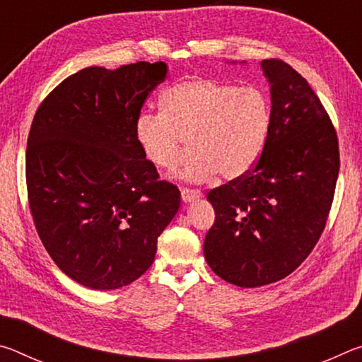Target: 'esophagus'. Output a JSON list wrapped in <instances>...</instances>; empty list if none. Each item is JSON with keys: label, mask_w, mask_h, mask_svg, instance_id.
<instances>
[{"label": "esophagus", "mask_w": 362, "mask_h": 362, "mask_svg": "<svg viewBox=\"0 0 362 362\" xmlns=\"http://www.w3.org/2000/svg\"><path fill=\"white\" fill-rule=\"evenodd\" d=\"M180 194H182L183 203H193V201L199 199L201 196H203V194H201L199 189H192V188H183Z\"/></svg>", "instance_id": "1"}]
</instances>
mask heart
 Wrapping results in <instances>:
<instances>
[{"label":"heart","instance_id":"heart-1","mask_svg":"<svg viewBox=\"0 0 362 362\" xmlns=\"http://www.w3.org/2000/svg\"><path fill=\"white\" fill-rule=\"evenodd\" d=\"M161 110L136 121L137 144L156 168H175L188 140L193 153L180 170L188 182L209 180L217 173L238 179L259 161L269 129V105L262 90L189 78L163 94Z\"/></svg>","mask_w":362,"mask_h":362}]
</instances>
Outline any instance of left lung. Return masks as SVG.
<instances>
[{
  "label": "left lung",
  "instance_id": "left-lung-1",
  "mask_svg": "<svg viewBox=\"0 0 362 362\" xmlns=\"http://www.w3.org/2000/svg\"><path fill=\"white\" fill-rule=\"evenodd\" d=\"M272 112L246 175L207 193L216 222L204 257L226 283L260 287L297 269L326 226L340 169L339 140L320 97L283 60H262Z\"/></svg>",
  "mask_w": 362,
  "mask_h": 362
}]
</instances>
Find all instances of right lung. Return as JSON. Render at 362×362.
I'll use <instances>...</instances> for the list:
<instances>
[{
    "label": "right lung",
    "instance_id": "obj_1",
    "mask_svg": "<svg viewBox=\"0 0 362 362\" xmlns=\"http://www.w3.org/2000/svg\"><path fill=\"white\" fill-rule=\"evenodd\" d=\"M164 62L89 66L64 79L36 110L25 174L40 240L66 276L89 289L131 284L151 267L158 236L180 207L136 140Z\"/></svg>",
    "mask_w": 362,
    "mask_h": 362
}]
</instances>
